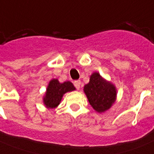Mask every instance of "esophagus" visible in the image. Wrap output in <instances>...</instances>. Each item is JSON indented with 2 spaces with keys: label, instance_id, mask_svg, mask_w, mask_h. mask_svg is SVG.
Returning <instances> with one entry per match:
<instances>
[{
  "label": "esophagus",
  "instance_id": "esophagus-1",
  "mask_svg": "<svg viewBox=\"0 0 154 154\" xmlns=\"http://www.w3.org/2000/svg\"><path fill=\"white\" fill-rule=\"evenodd\" d=\"M73 85H74V86L76 87V89H79L80 87H81V85H82V83H81V81H75L74 82H73Z\"/></svg>",
  "mask_w": 154,
  "mask_h": 154
}]
</instances>
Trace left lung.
Here are the masks:
<instances>
[{
    "label": "left lung",
    "mask_w": 154,
    "mask_h": 154,
    "mask_svg": "<svg viewBox=\"0 0 154 154\" xmlns=\"http://www.w3.org/2000/svg\"><path fill=\"white\" fill-rule=\"evenodd\" d=\"M84 92L89 104L98 112L110 109L117 97L116 87L98 72H94L90 76L89 82L84 86Z\"/></svg>",
    "instance_id": "left-lung-1"
}]
</instances>
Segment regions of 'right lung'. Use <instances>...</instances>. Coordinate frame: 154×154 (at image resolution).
<instances>
[{
	"instance_id": "add662e5",
	"label": "right lung",
	"mask_w": 154,
	"mask_h": 154,
	"mask_svg": "<svg viewBox=\"0 0 154 154\" xmlns=\"http://www.w3.org/2000/svg\"><path fill=\"white\" fill-rule=\"evenodd\" d=\"M75 89V87L70 82L60 83L57 79L51 80L47 87L46 93L43 98V102L49 109L56 108L60 104L63 95L65 93L73 91Z\"/></svg>"
}]
</instances>
